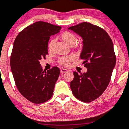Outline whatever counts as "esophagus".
<instances>
[{"label": "esophagus", "mask_w": 129, "mask_h": 129, "mask_svg": "<svg viewBox=\"0 0 129 129\" xmlns=\"http://www.w3.org/2000/svg\"><path fill=\"white\" fill-rule=\"evenodd\" d=\"M60 71H61V73H65V72H67V71H68V70H66V69L62 68V69H61Z\"/></svg>", "instance_id": "obj_1"}]
</instances>
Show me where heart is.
<instances>
[{"instance_id":"b5f03b06","label":"heart","mask_w":129,"mask_h":129,"mask_svg":"<svg viewBox=\"0 0 129 129\" xmlns=\"http://www.w3.org/2000/svg\"><path fill=\"white\" fill-rule=\"evenodd\" d=\"M60 39L64 42L65 43L67 44L69 46L72 47L74 49H80L81 48V45L76 44V36L74 34L72 33L71 32L65 31L61 35L59 36ZM55 44V40L51 39L50 41L48 46V49L50 52H53L54 50ZM75 59V56L73 55H66V56H62L60 57L58 59V63L60 65H62L64 67H68L70 65V63Z\"/></svg>"}]
</instances>
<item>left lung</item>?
<instances>
[{
	"mask_svg": "<svg viewBox=\"0 0 129 129\" xmlns=\"http://www.w3.org/2000/svg\"><path fill=\"white\" fill-rule=\"evenodd\" d=\"M68 29L83 38L80 57L87 70L80 75L74 72L71 89L79 100L90 103L104 93L111 80L116 64L112 41L103 28L89 22H82Z\"/></svg>",
	"mask_w": 129,
	"mask_h": 129,
	"instance_id": "8db88e82",
	"label": "left lung"
}]
</instances>
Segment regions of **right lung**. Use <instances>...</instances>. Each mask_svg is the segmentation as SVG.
I'll use <instances>...</instances> for the list:
<instances>
[{
  "instance_id": "1",
  "label": "right lung",
  "mask_w": 129,
  "mask_h": 129,
  "mask_svg": "<svg viewBox=\"0 0 129 129\" xmlns=\"http://www.w3.org/2000/svg\"><path fill=\"white\" fill-rule=\"evenodd\" d=\"M61 27L38 21L21 30L14 40L10 59L17 89L32 103H45L52 97L60 70L53 67L46 71L39 61L48 54V42Z\"/></svg>"
}]
</instances>
